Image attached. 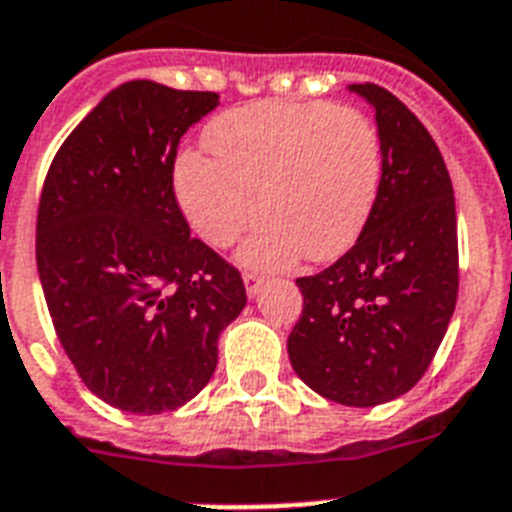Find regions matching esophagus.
<instances>
[{
	"label": "esophagus",
	"instance_id": "1",
	"mask_svg": "<svg viewBox=\"0 0 512 512\" xmlns=\"http://www.w3.org/2000/svg\"><path fill=\"white\" fill-rule=\"evenodd\" d=\"M243 282H246L248 298H256L261 290V285H264V277H259V274H253V272H246L243 274Z\"/></svg>",
	"mask_w": 512,
	"mask_h": 512
}]
</instances>
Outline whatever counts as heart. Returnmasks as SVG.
Segmentation results:
<instances>
[{"label":"heart","instance_id":"obj_1","mask_svg":"<svg viewBox=\"0 0 512 512\" xmlns=\"http://www.w3.org/2000/svg\"><path fill=\"white\" fill-rule=\"evenodd\" d=\"M214 156L185 151L175 196L190 227L225 248L269 214L240 261L285 269L337 259L363 232L382 185L377 125L329 101H259L225 112L206 130Z\"/></svg>","mask_w":512,"mask_h":512}]
</instances>
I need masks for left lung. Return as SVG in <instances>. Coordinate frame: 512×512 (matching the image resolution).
Segmentation results:
<instances>
[{
	"instance_id": "8db88e82",
	"label": "left lung",
	"mask_w": 512,
	"mask_h": 512,
	"mask_svg": "<svg viewBox=\"0 0 512 512\" xmlns=\"http://www.w3.org/2000/svg\"><path fill=\"white\" fill-rule=\"evenodd\" d=\"M348 91L374 109L382 185L356 246L295 285L303 314L287 337L295 374L350 408L390 403L429 369L458 301L453 183L429 130L374 83Z\"/></svg>"
}]
</instances>
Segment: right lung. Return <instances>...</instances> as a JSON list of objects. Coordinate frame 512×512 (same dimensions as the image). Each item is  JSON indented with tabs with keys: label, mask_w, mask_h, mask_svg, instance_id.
<instances>
[{
	"label": "right lung",
	"mask_w": 512,
	"mask_h": 512,
	"mask_svg": "<svg viewBox=\"0 0 512 512\" xmlns=\"http://www.w3.org/2000/svg\"><path fill=\"white\" fill-rule=\"evenodd\" d=\"M217 104L128 80L67 135L41 190L36 264L57 337L88 390L125 413L196 398L246 308L238 269L190 238L172 188L180 138Z\"/></svg>",
	"instance_id": "right-lung-1"
}]
</instances>
